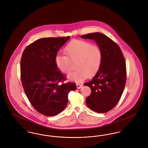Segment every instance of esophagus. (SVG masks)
I'll use <instances>...</instances> for the list:
<instances>
[{"label": "esophagus", "mask_w": 148, "mask_h": 148, "mask_svg": "<svg viewBox=\"0 0 148 148\" xmlns=\"http://www.w3.org/2000/svg\"><path fill=\"white\" fill-rule=\"evenodd\" d=\"M76 85H77V89H80V88L83 86V85H82L79 84H77Z\"/></svg>", "instance_id": "obj_1"}]
</instances>
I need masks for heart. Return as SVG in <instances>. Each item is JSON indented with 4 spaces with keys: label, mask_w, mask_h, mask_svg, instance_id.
I'll use <instances>...</instances> for the list:
<instances>
[{
    "label": "heart",
    "mask_w": 148,
    "mask_h": 148,
    "mask_svg": "<svg viewBox=\"0 0 148 148\" xmlns=\"http://www.w3.org/2000/svg\"><path fill=\"white\" fill-rule=\"evenodd\" d=\"M68 56L58 54L55 58L57 68L64 73L71 71V62H75L77 69L68 74V78L76 82H81L92 76L99 69L101 60V51L98 47L83 40L74 39L65 48Z\"/></svg>",
    "instance_id": "b5f03b06"
}]
</instances>
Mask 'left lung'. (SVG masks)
Masks as SVG:
<instances>
[{
  "mask_svg": "<svg viewBox=\"0 0 148 148\" xmlns=\"http://www.w3.org/2000/svg\"><path fill=\"white\" fill-rule=\"evenodd\" d=\"M80 37L93 40L102 54L98 71L84 84L92 90L86 98V104L97 113H106L118 104L125 88L127 71L124 58L118 45L104 34L96 32Z\"/></svg>",
  "mask_w": 148,
  "mask_h": 148,
  "instance_id": "1",
  "label": "left lung"
}]
</instances>
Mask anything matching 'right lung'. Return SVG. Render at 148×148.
Listing matches in <instances>:
<instances>
[{"label":"right lung","instance_id":"1","mask_svg":"<svg viewBox=\"0 0 148 148\" xmlns=\"http://www.w3.org/2000/svg\"><path fill=\"white\" fill-rule=\"evenodd\" d=\"M69 38L39 39L28 45L22 54L21 71L24 91L35 110L45 116L63 111L69 92L77 89L74 83H60L65 78L55 63L58 50Z\"/></svg>","mask_w":148,"mask_h":148}]
</instances>
